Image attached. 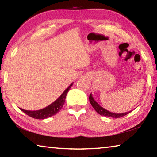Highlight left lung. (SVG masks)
<instances>
[{"label": "left lung", "mask_w": 157, "mask_h": 157, "mask_svg": "<svg viewBox=\"0 0 157 157\" xmlns=\"http://www.w3.org/2000/svg\"><path fill=\"white\" fill-rule=\"evenodd\" d=\"M89 101L94 109L98 113L100 114V115H102V116L111 117V118H121V117H123V116H124L132 111H128V112H125V113H116L111 112V111L105 109V108L101 107V106L98 104L97 102H95V100L94 99V98H93L91 94L89 95Z\"/></svg>", "instance_id": "left-lung-1"}]
</instances>
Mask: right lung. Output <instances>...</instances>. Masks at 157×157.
I'll return each mask as SVG.
<instances>
[{
    "label": "right lung",
    "mask_w": 157,
    "mask_h": 157,
    "mask_svg": "<svg viewBox=\"0 0 157 157\" xmlns=\"http://www.w3.org/2000/svg\"><path fill=\"white\" fill-rule=\"evenodd\" d=\"M73 83L71 84L70 86L62 93V94L61 95L55 102H53L52 104H50L46 107L36 111L25 110L21 108H20V109L29 116L35 119H45L49 118V117L52 116H54L62 109L63 105L64 104L67 93L68 92L69 89H71V87L73 86Z\"/></svg>",
    "instance_id": "1"
}]
</instances>
